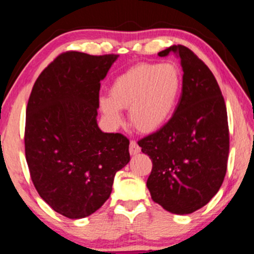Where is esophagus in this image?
Listing matches in <instances>:
<instances>
[{
  "label": "esophagus",
  "instance_id": "34e87169",
  "mask_svg": "<svg viewBox=\"0 0 254 254\" xmlns=\"http://www.w3.org/2000/svg\"><path fill=\"white\" fill-rule=\"evenodd\" d=\"M140 151H141V148H140V146L137 145V142L135 141V140H132L129 143V153L132 155H135L137 154V153H140Z\"/></svg>",
  "mask_w": 254,
  "mask_h": 254
}]
</instances>
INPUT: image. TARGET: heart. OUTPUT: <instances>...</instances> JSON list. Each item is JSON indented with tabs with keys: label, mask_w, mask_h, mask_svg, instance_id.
<instances>
[{
	"label": "heart",
	"mask_w": 254,
	"mask_h": 254,
	"mask_svg": "<svg viewBox=\"0 0 254 254\" xmlns=\"http://www.w3.org/2000/svg\"><path fill=\"white\" fill-rule=\"evenodd\" d=\"M181 87L183 77L177 65L145 62L115 79L109 90L111 98L100 99V108L113 125L120 124V109H129L134 128L153 133L173 115Z\"/></svg>",
	"instance_id": "obj_1"
}]
</instances>
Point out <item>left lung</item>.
<instances>
[{"instance_id":"obj_1","label":"left lung","mask_w":254,"mask_h":254,"mask_svg":"<svg viewBox=\"0 0 254 254\" xmlns=\"http://www.w3.org/2000/svg\"><path fill=\"white\" fill-rule=\"evenodd\" d=\"M183 67V90L172 118L137 143L153 167L147 189L153 201L174 214H190L217 194L230 152L227 111L213 73L187 47L171 46Z\"/></svg>"}]
</instances>
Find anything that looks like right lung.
<instances>
[{
  "instance_id": "obj_1",
  "label": "right lung",
  "mask_w": 254,
  "mask_h": 254,
  "mask_svg": "<svg viewBox=\"0 0 254 254\" xmlns=\"http://www.w3.org/2000/svg\"><path fill=\"white\" fill-rule=\"evenodd\" d=\"M119 55L62 53L39 75L27 105L24 152L31 181L55 212L88 217L129 161V140L96 124L99 92Z\"/></svg>"
}]
</instances>
